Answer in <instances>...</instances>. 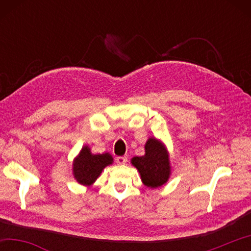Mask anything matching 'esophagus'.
Wrapping results in <instances>:
<instances>
[{
	"label": "esophagus",
	"mask_w": 251,
	"mask_h": 251,
	"mask_svg": "<svg viewBox=\"0 0 251 251\" xmlns=\"http://www.w3.org/2000/svg\"><path fill=\"white\" fill-rule=\"evenodd\" d=\"M115 160H116V163L118 165H125L126 161H127V158L124 156H118V157H116Z\"/></svg>",
	"instance_id": "34e87169"
}]
</instances>
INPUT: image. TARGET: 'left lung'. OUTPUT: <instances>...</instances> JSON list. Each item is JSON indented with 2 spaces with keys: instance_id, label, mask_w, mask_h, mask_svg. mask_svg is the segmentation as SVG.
I'll list each match as a JSON object with an SVG mask.
<instances>
[{
  "instance_id": "8db88e82",
  "label": "left lung",
  "mask_w": 251,
  "mask_h": 251,
  "mask_svg": "<svg viewBox=\"0 0 251 251\" xmlns=\"http://www.w3.org/2000/svg\"><path fill=\"white\" fill-rule=\"evenodd\" d=\"M146 154L134 157L131 164L138 169L144 184L156 188L167 181L171 167L167 151L163 144L155 138H150L145 145Z\"/></svg>"
}]
</instances>
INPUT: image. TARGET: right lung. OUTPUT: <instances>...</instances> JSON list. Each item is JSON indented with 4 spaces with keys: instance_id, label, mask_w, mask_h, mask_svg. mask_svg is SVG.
Instances as JSON below:
<instances>
[{
    "instance_id": "1",
    "label": "right lung",
    "mask_w": 251,
    "mask_h": 251,
    "mask_svg": "<svg viewBox=\"0 0 251 251\" xmlns=\"http://www.w3.org/2000/svg\"><path fill=\"white\" fill-rule=\"evenodd\" d=\"M113 158L109 154L93 155L88 147H84L73 164L74 177L79 184L91 185L100 176L101 171L112 164Z\"/></svg>"
}]
</instances>
